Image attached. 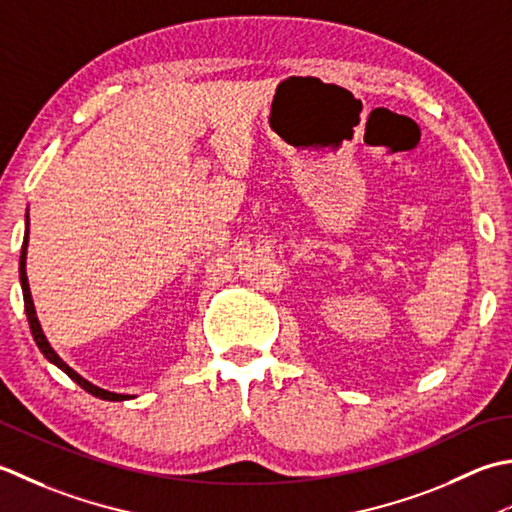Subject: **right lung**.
I'll use <instances>...</instances> for the list:
<instances>
[{"mask_svg":"<svg viewBox=\"0 0 512 512\" xmlns=\"http://www.w3.org/2000/svg\"><path fill=\"white\" fill-rule=\"evenodd\" d=\"M26 247H28V227H26V238H24V245H22V258H19V280H22V291H24V309H26V318H28V325H30V331H33V338L37 342L39 351L44 353V356L52 362L57 364V367L64 371L70 380H75L79 387L83 391H88L90 395H95V398H101V400H110V402H121L125 398H130V395H121V393H110V391H103L99 387H95V384H90L88 380H83L79 373L72 371L68 364L61 360L55 351H52V347L48 344L44 331H41L39 327V320H37V314H35V305H33V298H30V287H28V278H26Z\"/></svg>","mask_w":512,"mask_h":512,"instance_id":"add662e5","label":"right lung"}]
</instances>
